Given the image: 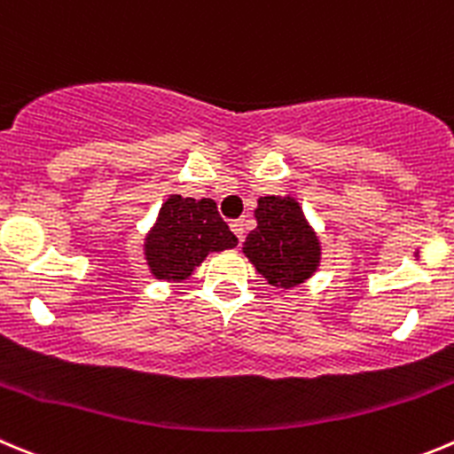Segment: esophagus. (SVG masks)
Returning a JSON list of instances; mask_svg holds the SVG:
<instances>
[{
	"instance_id": "obj_1",
	"label": "esophagus",
	"mask_w": 454,
	"mask_h": 454,
	"mask_svg": "<svg viewBox=\"0 0 454 454\" xmlns=\"http://www.w3.org/2000/svg\"><path fill=\"white\" fill-rule=\"evenodd\" d=\"M231 231L235 232L237 239L244 241V235H247V222H244V219H232V222H231Z\"/></svg>"
}]
</instances>
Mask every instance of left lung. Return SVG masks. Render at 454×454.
<instances>
[{"instance_id":"left-lung-1","label":"left lung","mask_w":454,"mask_h":454,"mask_svg":"<svg viewBox=\"0 0 454 454\" xmlns=\"http://www.w3.org/2000/svg\"><path fill=\"white\" fill-rule=\"evenodd\" d=\"M257 228L244 241V255L278 289L302 285L320 266V239L294 197H260Z\"/></svg>"}]
</instances>
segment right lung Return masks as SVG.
I'll list each match as a JSON object with an SVG mask.
<instances>
[{
    "label": "right lung",
    "instance_id": "right-lung-1",
    "mask_svg": "<svg viewBox=\"0 0 454 454\" xmlns=\"http://www.w3.org/2000/svg\"><path fill=\"white\" fill-rule=\"evenodd\" d=\"M237 247L213 199L169 194L145 237V260L156 279L181 282L194 273L207 253Z\"/></svg>",
    "mask_w": 454,
    "mask_h": 454
}]
</instances>
